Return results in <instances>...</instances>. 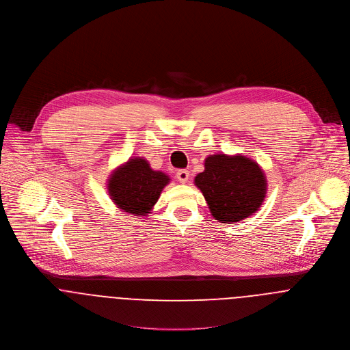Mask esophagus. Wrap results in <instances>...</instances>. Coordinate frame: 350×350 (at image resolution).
<instances>
[{
    "mask_svg": "<svg viewBox=\"0 0 350 350\" xmlns=\"http://www.w3.org/2000/svg\"><path fill=\"white\" fill-rule=\"evenodd\" d=\"M176 178H178V180L180 183H186L189 180V178H190V172L187 170H178Z\"/></svg>",
    "mask_w": 350,
    "mask_h": 350,
    "instance_id": "34e87169",
    "label": "esophagus"
}]
</instances>
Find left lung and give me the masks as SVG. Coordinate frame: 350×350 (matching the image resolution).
<instances>
[{"label":"left lung","instance_id":"left-lung-1","mask_svg":"<svg viewBox=\"0 0 350 350\" xmlns=\"http://www.w3.org/2000/svg\"><path fill=\"white\" fill-rule=\"evenodd\" d=\"M214 219L236 224L258 210L267 194L261 167L243 154H210L194 179Z\"/></svg>","mask_w":350,"mask_h":350}]
</instances>
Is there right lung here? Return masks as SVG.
<instances>
[{
  "instance_id": "1",
  "label": "right lung",
  "mask_w": 350,
  "mask_h": 350,
  "mask_svg": "<svg viewBox=\"0 0 350 350\" xmlns=\"http://www.w3.org/2000/svg\"><path fill=\"white\" fill-rule=\"evenodd\" d=\"M168 183V175L153 171L146 159L135 157L113 171L107 191L118 208L142 217L150 214Z\"/></svg>"
}]
</instances>
